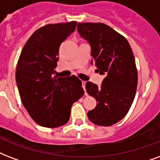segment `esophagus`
Returning a JSON list of instances; mask_svg holds the SVG:
<instances>
[{"label": "esophagus", "mask_w": 160, "mask_h": 160, "mask_svg": "<svg viewBox=\"0 0 160 160\" xmlns=\"http://www.w3.org/2000/svg\"><path fill=\"white\" fill-rule=\"evenodd\" d=\"M82 87L85 91V81H82Z\"/></svg>", "instance_id": "1"}]
</instances>
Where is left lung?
Here are the masks:
<instances>
[{
  "instance_id": "8db88e82",
  "label": "left lung",
  "mask_w": 160,
  "mask_h": 160,
  "mask_svg": "<svg viewBox=\"0 0 160 160\" xmlns=\"http://www.w3.org/2000/svg\"><path fill=\"white\" fill-rule=\"evenodd\" d=\"M77 30L91 46V64L105 75L100 87L86 82L87 93L97 105L87 113L95 124L110 126L121 120L134 101L138 73L132 49L126 38L103 23H79Z\"/></svg>"
}]
</instances>
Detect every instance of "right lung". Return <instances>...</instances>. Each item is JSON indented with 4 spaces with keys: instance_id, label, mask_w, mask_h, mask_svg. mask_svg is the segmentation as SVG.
Here are the masks:
<instances>
[{
    "instance_id": "right-lung-1",
    "label": "right lung",
    "mask_w": 160,
    "mask_h": 160,
    "mask_svg": "<svg viewBox=\"0 0 160 160\" xmlns=\"http://www.w3.org/2000/svg\"><path fill=\"white\" fill-rule=\"evenodd\" d=\"M76 21L48 24L36 30L25 44L16 65V80L21 102L30 116L46 128L69 121L73 103L84 95L75 75H54L60 44L73 33Z\"/></svg>"
}]
</instances>
